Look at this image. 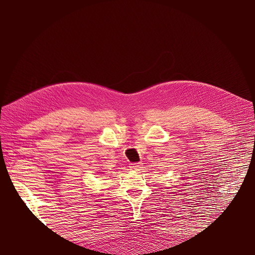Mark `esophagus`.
Segmentation results:
<instances>
[{
  "label": "esophagus",
  "instance_id": "1",
  "mask_svg": "<svg viewBox=\"0 0 255 255\" xmlns=\"http://www.w3.org/2000/svg\"><path fill=\"white\" fill-rule=\"evenodd\" d=\"M129 167L131 170H139L142 167V163H131Z\"/></svg>",
  "mask_w": 255,
  "mask_h": 255
}]
</instances>
